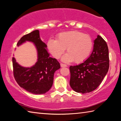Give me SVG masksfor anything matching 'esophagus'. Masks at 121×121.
<instances>
[{
    "instance_id": "esophagus-1",
    "label": "esophagus",
    "mask_w": 121,
    "mask_h": 121,
    "mask_svg": "<svg viewBox=\"0 0 121 121\" xmlns=\"http://www.w3.org/2000/svg\"><path fill=\"white\" fill-rule=\"evenodd\" d=\"M60 65L61 67H67V65L65 64H63V63H60Z\"/></svg>"
}]
</instances>
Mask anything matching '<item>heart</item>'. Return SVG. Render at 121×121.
Masks as SVG:
<instances>
[{"mask_svg": "<svg viewBox=\"0 0 121 121\" xmlns=\"http://www.w3.org/2000/svg\"><path fill=\"white\" fill-rule=\"evenodd\" d=\"M92 46L89 35L77 31L62 32L58 35L56 40L50 39L48 43V49L55 58H60L66 48L67 53L62 60L65 62L74 61L76 63L82 62L87 58Z\"/></svg>", "mask_w": 121, "mask_h": 121, "instance_id": "1", "label": "heart"}]
</instances>
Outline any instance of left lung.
Masks as SVG:
<instances>
[{
    "label": "left lung",
    "instance_id": "obj_1",
    "mask_svg": "<svg viewBox=\"0 0 121 121\" xmlns=\"http://www.w3.org/2000/svg\"><path fill=\"white\" fill-rule=\"evenodd\" d=\"M109 52L105 40L99 35L94 40L93 50L84 62L69 67L70 85L78 93H86L99 86L109 67Z\"/></svg>",
    "mask_w": 121,
    "mask_h": 121
}]
</instances>
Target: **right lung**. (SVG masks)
Here are the masks:
<instances>
[{
    "label": "right lung",
    "mask_w": 121,
    "mask_h": 121,
    "mask_svg": "<svg viewBox=\"0 0 121 121\" xmlns=\"http://www.w3.org/2000/svg\"><path fill=\"white\" fill-rule=\"evenodd\" d=\"M26 41L34 44L37 51V61L31 67H24L13 57L14 78L20 86L29 92L44 94L52 87L54 73L60 68V65L56 59L50 57L47 45L41 40L38 30L23 36L18 42L17 46Z\"/></svg>",
    "instance_id": "add662e5"
}]
</instances>
